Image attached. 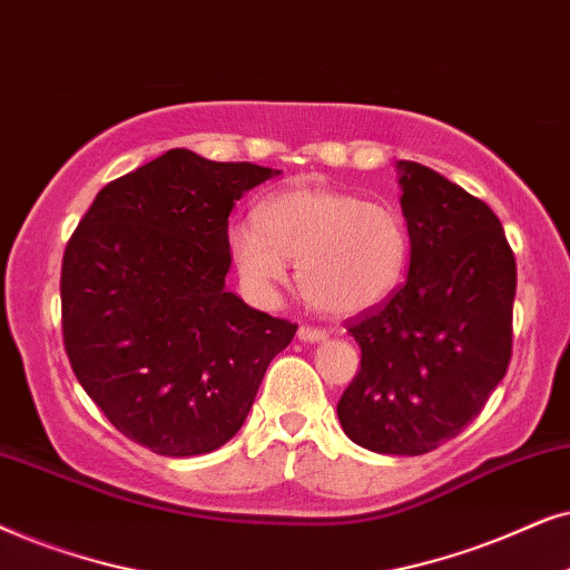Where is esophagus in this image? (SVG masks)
<instances>
[{
  "label": "esophagus",
  "mask_w": 570,
  "mask_h": 570,
  "mask_svg": "<svg viewBox=\"0 0 570 570\" xmlns=\"http://www.w3.org/2000/svg\"><path fill=\"white\" fill-rule=\"evenodd\" d=\"M297 336H299V341H307V344H321V341L328 338V333H325L323 328H313V325H302Z\"/></svg>",
  "instance_id": "esophagus-1"
}]
</instances>
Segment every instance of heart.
Listing matches in <instances>:
<instances>
[{"label": "heart", "mask_w": 570, "mask_h": 570, "mask_svg": "<svg viewBox=\"0 0 570 570\" xmlns=\"http://www.w3.org/2000/svg\"><path fill=\"white\" fill-rule=\"evenodd\" d=\"M253 216L229 226L232 261L261 297L289 278L309 305L352 317L383 305L406 276L412 242L406 222L385 203L325 187H294L271 195Z\"/></svg>", "instance_id": "1"}]
</instances>
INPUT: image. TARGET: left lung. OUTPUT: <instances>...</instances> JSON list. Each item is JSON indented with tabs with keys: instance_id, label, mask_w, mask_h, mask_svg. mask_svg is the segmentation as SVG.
Here are the masks:
<instances>
[{
	"instance_id": "1",
	"label": "left lung",
	"mask_w": 570,
	"mask_h": 570,
	"mask_svg": "<svg viewBox=\"0 0 570 570\" xmlns=\"http://www.w3.org/2000/svg\"><path fill=\"white\" fill-rule=\"evenodd\" d=\"M412 257L393 297L348 325L360 373L336 412L362 449L422 456L456 438L511 362L515 261L488 203L399 161Z\"/></svg>"
}]
</instances>
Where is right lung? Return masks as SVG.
<instances>
[{"instance_id":"add662e5","label":"right lung","mask_w":570,"mask_h":570,"mask_svg":"<svg viewBox=\"0 0 570 570\" xmlns=\"http://www.w3.org/2000/svg\"><path fill=\"white\" fill-rule=\"evenodd\" d=\"M171 148L96 195L62 257L72 373L121 435L161 456L222 449L297 325L226 289L229 214L276 177Z\"/></svg>"}]
</instances>
